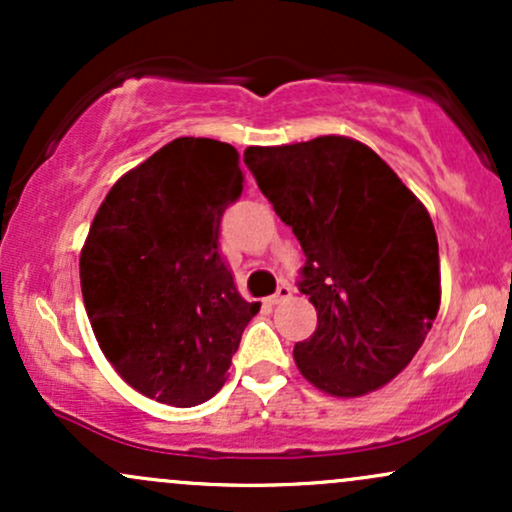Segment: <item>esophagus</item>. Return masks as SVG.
<instances>
[{
	"label": "esophagus",
	"instance_id": "obj_1",
	"mask_svg": "<svg viewBox=\"0 0 512 512\" xmlns=\"http://www.w3.org/2000/svg\"><path fill=\"white\" fill-rule=\"evenodd\" d=\"M291 293H293V289H291L289 284H281L279 289H276L274 296L269 298V303L276 305V303H284V301H289V298H291Z\"/></svg>",
	"mask_w": 512,
	"mask_h": 512
}]
</instances>
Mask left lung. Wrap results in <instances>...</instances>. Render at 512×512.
Wrapping results in <instances>:
<instances>
[{
  "instance_id": "8db88e82",
  "label": "left lung",
  "mask_w": 512,
  "mask_h": 512,
  "mask_svg": "<svg viewBox=\"0 0 512 512\" xmlns=\"http://www.w3.org/2000/svg\"><path fill=\"white\" fill-rule=\"evenodd\" d=\"M245 166L305 255L298 289L315 305L317 330L293 349L298 370L334 397L390 383L440 305L438 238L424 204L346 137L250 146Z\"/></svg>"
}]
</instances>
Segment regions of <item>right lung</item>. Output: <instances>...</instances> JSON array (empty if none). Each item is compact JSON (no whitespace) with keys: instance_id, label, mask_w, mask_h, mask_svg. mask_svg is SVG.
<instances>
[{"instance_id":"1","label":"right lung","mask_w":512,"mask_h":512,"mask_svg":"<svg viewBox=\"0 0 512 512\" xmlns=\"http://www.w3.org/2000/svg\"><path fill=\"white\" fill-rule=\"evenodd\" d=\"M240 192L231 144L180 137L115 182L88 231L79 269L93 334L117 373L161 404L214 397L260 310L219 250Z\"/></svg>"}]
</instances>
